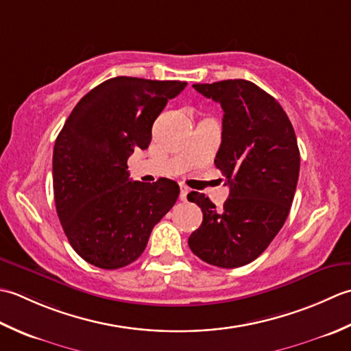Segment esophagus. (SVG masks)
Returning a JSON list of instances; mask_svg holds the SVG:
<instances>
[{"instance_id": "1", "label": "esophagus", "mask_w": 351, "mask_h": 351, "mask_svg": "<svg viewBox=\"0 0 351 351\" xmlns=\"http://www.w3.org/2000/svg\"><path fill=\"white\" fill-rule=\"evenodd\" d=\"M188 192H189V189L186 188L184 184H180V199L182 202H186V199H188Z\"/></svg>"}]
</instances>
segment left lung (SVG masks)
Instances as JSON below:
<instances>
[{"label": "left lung", "instance_id": "8db88e82", "mask_svg": "<svg viewBox=\"0 0 351 351\" xmlns=\"http://www.w3.org/2000/svg\"><path fill=\"white\" fill-rule=\"evenodd\" d=\"M194 89L224 110L215 165L230 194L217 209L209 197L191 192L203 223L188 244L210 265L238 268L265 252L288 218L300 173L295 132L277 99L252 82L198 83Z\"/></svg>", "mask_w": 351, "mask_h": 351}]
</instances>
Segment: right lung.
<instances>
[{
    "mask_svg": "<svg viewBox=\"0 0 351 351\" xmlns=\"http://www.w3.org/2000/svg\"><path fill=\"white\" fill-rule=\"evenodd\" d=\"M184 82L115 77L88 92L57 136L56 210L71 247L103 269L130 265L180 194L169 178L132 182L127 159L152 142V127Z\"/></svg>",
    "mask_w": 351,
    "mask_h": 351,
    "instance_id": "1",
    "label": "right lung"
}]
</instances>
